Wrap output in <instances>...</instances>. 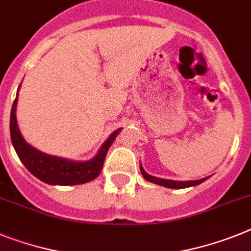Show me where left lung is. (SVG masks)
Segmentation results:
<instances>
[{
  "label": "left lung",
  "instance_id": "left-lung-1",
  "mask_svg": "<svg viewBox=\"0 0 251 251\" xmlns=\"http://www.w3.org/2000/svg\"><path fill=\"white\" fill-rule=\"evenodd\" d=\"M140 171H142V175L144 176L145 180L151 181V182H154V184L157 185H162V186L171 187V189H184V187L195 186V185L201 184L203 181H205L208 178V177L201 178V180H197V181H174V180H165V178H158V177H154V176H151V175H148L144 170H143V167H140Z\"/></svg>",
  "mask_w": 251,
  "mask_h": 251
}]
</instances>
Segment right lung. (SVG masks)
Instances as JSON below:
<instances>
[{
    "mask_svg": "<svg viewBox=\"0 0 251 251\" xmlns=\"http://www.w3.org/2000/svg\"><path fill=\"white\" fill-rule=\"evenodd\" d=\"M16 103L18 97L15 98L14 104L11 108L10 116V134H11V142L14 145L16 154L19 155L20 161L37 178L50 185H79L85 184L88 181L94 180L98 177L102 171L104 158L109 147L113 143L121 129L116 130L107 139L102 148L100 149L98 154L86 162H74L64 158L53 157V155L44 154L42 151L33 148L30 144L25 142L18 127L16 121Z\"/></svg>",
    "mask_w": 251,
    "mask_h": 251,
    "instance_id": "1",
    "label": "right lung"
}]
</instances>
